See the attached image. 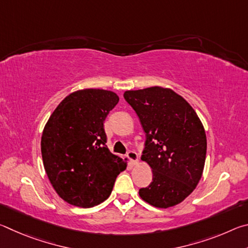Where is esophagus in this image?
Instances as JSON below:
<instances>
[{"label": "esophagus", "mask_w": 248, "mask_h": 248, "mask_svg": "<svg viewBox=\"0 0 248 248\" xmlns=\"http://www.w3.org/2000/svg\"><path fill=\"white\" fill-rule=\"evenodd\" d=\"M127 156L129 157L130 161H131L132 165H136L138 161H139V157H138V154L136 151H129V152L127 153Z\"/></svg>", "instance_id": "1"}]
</instances>
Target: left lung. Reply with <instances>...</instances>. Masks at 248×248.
<instances>
[{"instance_id":"8db88e82","label":"left lung","mask_w":248,"mask_h":248,"mask_svg":"<svg viewBox=\"0 0 248 248\" xmlns=\"http://www.w3.org/2000/svg\"><path fill=\"white\" fill-rule=\"evenodd\" d=\"M124 97L133 108L145 132L141 159L153 178L139 195L156 208L182 202L202 176L207 137L199 117L182 96L159 86L127 91Z\"/></svg>"}]
</instances>
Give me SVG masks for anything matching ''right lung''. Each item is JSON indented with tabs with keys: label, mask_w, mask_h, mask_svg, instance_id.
Here are the masks:
<instances>
[{
	"label": "right lung",
	"mask_w": 248,
	"mask_h": 248,
	"mask_svg": "<svg viewBox=\"0 0 248 248\" xmlns=\"http://www.w3.org/2000/svg\"><path fill=\"white\" fill-rule=\"evenodd\" d=\"M119 102L114 92L87 89L62 100L41 137L45 170L54 190L70 204L91 208L111 194L127 162L107 148L104 121Z\"/></svg>",
	"instance_id": "right-lung-1"
}]
</instances>
